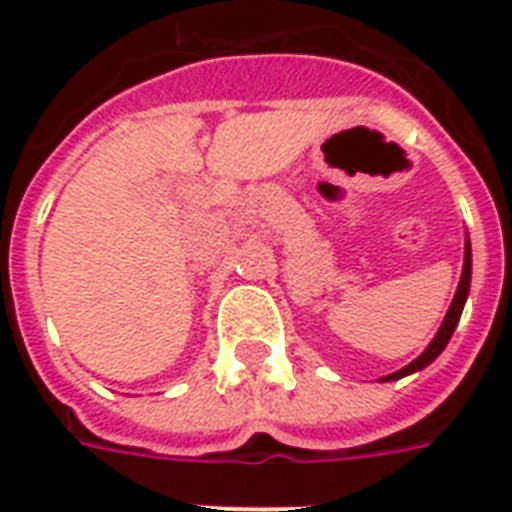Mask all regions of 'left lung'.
Masks as SVG:
<instances>
[{
	"label": "left lung",
	"mask_w": 512,
	"mask_h": 512,
	"mask_svg": "<svg viewBox=\"0 0 512 512\" xmlns=\"http://www.w3.org/2000/svg\"><path fill=\"white\" fill-rule=\"evenodd\" d=\"M470 268H473V265H470V241H465V265H462L460 287H457V292H454V300H452V305H449V311H446L444 324H441V329H438L436 337H433V342H430L428 348H425V353H422V356L414 358L412 364H406L404 369H398V372L388 374V377H382V382L401 380V377H406V374L420 372V369H425V366H428L430 361H436V358L441 356V350L446 348V342L452 340L454 329H457V324H460L462 308H465V300H468Z\"/></svg>",
	"instance_id": "left-lung-1"
}]
</instances>
